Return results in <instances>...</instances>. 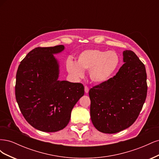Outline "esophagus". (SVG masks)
<instances>
[{
  "mask_svg": "<svg viewBox=\"0 0 159 159\" xmlns=\"http://www.w3.org/2000/svg\"><path fill=\"white\" fill-rule=\"evenodd\" d=\"M85 93H88L89 92V88L87 85L85 86Z\"/></svg>",
  "mask_w": 159,
  "mask_h": 159,
  "instance_id": "esophagus-1",
  "label": "esophagus"
}]
</instances>
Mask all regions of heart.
Here are the masks:
<instances>
[{
	"mask_svg": "<svg viewBox=\"0 0 159 159\" xmlns=\"http://www.w3.org/2000/svg\"><path fill=\"white\" fill-rule=\"evenodd\" d=\"M120 57L114 51L88 49L81 52L77 61L68 59L67 70L76 78H82L84 71L89 70V77L95 84H103L108 81L118 69Z\"/></svg>",
	"mask_w": 159,
	"mask_h": 159,
	"instance_id": "1",
	"label": "heart"
}]
</instances>
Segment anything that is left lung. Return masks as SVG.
<instances>
[{"label":"left lung","mask_w":159,"mask_h":159,"mask_svg":"<svg viewBox=\"0 0 159 159\" xmlns=\"http://www.w3.org/2000/svg\"><path fill=\"white\" fill-rule=\"evenodd\" d=\"M123 54L125 64L116 75L89 91L91 121L103 133H116L132 125L147 98L145 65L131 50Z\"/></svg>","instance_id":"1"}]
</instances>
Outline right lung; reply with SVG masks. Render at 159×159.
<instances>
[{
  "label": "right lung",
  "mask_w": 159,
  "mask_h": 159,
  "mask_svg": "<svg viewBox=\"0 0 159 159\" xmlns=\"http://www.w3.org/2000/svg\"><path fill=\"white\" fill-rule=\"evenodd\" d=\"M64 50L63 45L36 48L21 61L16 72L18 107L26 121L41 131L65 128L72 109L84 95L82 84L57 80L59 64L53 54Z\"/></svg>",
  "instance_id": "add662e5"
}]
</instances>
